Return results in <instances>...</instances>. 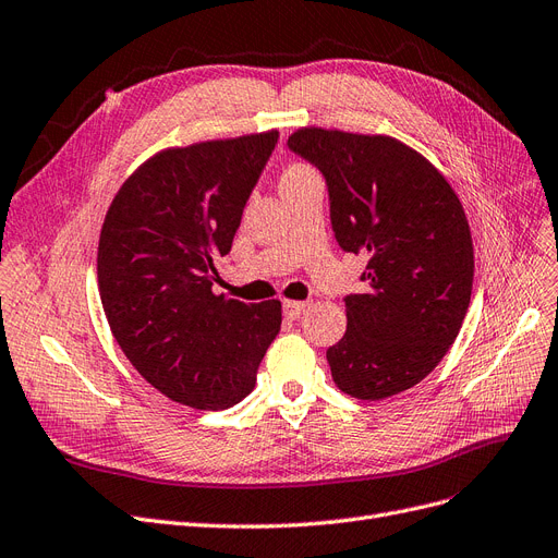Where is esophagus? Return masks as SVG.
Returning a JSON list of instances; mask_svg holds the SVG:
<instances>
[{
  "label": "esophagus",
  "mask_w": 558,
  "mask_h": 558,
  "mask_svg": "<svg viewBox=\"0 0 558 558\" xmlns=\"http://www.w3.org/2000/svg\"><path fill=\"white\" fill-rule=\"evenodd\" d=\"M305 311V303L303 301H282V315L287 319H296L301 317Z\"/></svg>",
  "instance_id": "34e87169"
}]
</instances>
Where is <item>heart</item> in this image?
I'll list each match as a JSON object with an SVG mask.
<instances>
[{
    "label": "heart",
    "instance_id": "heart-1",
    "mask_svg": "<svg viewBox=\"0 0 558 558\" xmlns=\"http://www.w3.org/2000/svg\"><path fill=\"white\" fill-rule=\"evenodd\" d=\"M305 174H313V170H311V168H305V165H301V162H294V165H290V168L284 170L282 183H287V181H294V179H301V177H305Z\"/></svg>",
    "mask_w": 558,
    "mask_h": 558
}]
</instances>
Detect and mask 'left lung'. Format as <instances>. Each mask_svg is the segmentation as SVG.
<instances>
[{"label": "left lung", "instance_id": "obj_1", "mask_svg": "<svg viewBox=\"0 0 558 558\" xmlns=\"http://www.w3.org/2000/svg\"><path fill=\"white\" fill-rule=\"evenodd\" d=\"M322 172L336 241L365 255L347 333L326 361L342 393L384 400L416 386L456 342L473 282L462 204L439 170L386 135L301 129L287 140Z\"/></svg>", "mask_w": 558, "mask_h": 558}]
</instances>
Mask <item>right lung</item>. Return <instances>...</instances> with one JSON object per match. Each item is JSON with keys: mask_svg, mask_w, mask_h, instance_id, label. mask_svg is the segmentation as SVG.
Masks as SVG:
<instances>
[{"mask_svg": "<svg viewBox=\"0 0 558 558\" xmlns=\"http://www.w3.org/2000/svg\"><path fill=\"white\" fill-rule=\"evenodd\" d=\"M278 131L165 149L121 185L98 241V290L112 336L162 396L227 409L257 381L280 331V301L214 294L245 202Z\"/></svg>", "mask_w": 558, "mask_h": 558, "instance_id": "obj_1", "label": "right lung"}]
</instances>
